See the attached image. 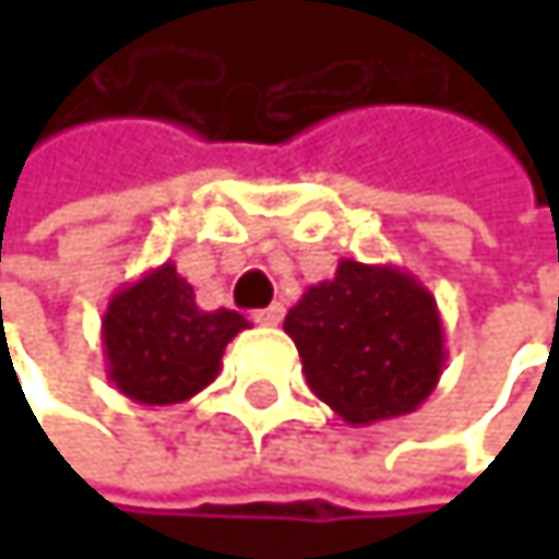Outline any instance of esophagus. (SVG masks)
<instances>
[{
    "instance_id": "1",
    "label": "esophagus",
    "mask_w": 559,
    "mask_h": 559,
    "mask_svg": "<svg viewBox=\"0 0 559 559\" xmlns=\"http://www.w3.org/2000/svg\"><path fill=\"white\" fill-rule=\"evenodd\" d=\"M281 317H284V307H281V304L262 307V310H255V313H252V320H255L259 326H278Z\"/></svg>"
}]
</instances>
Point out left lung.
Here are the masks:
<instances>
[{
	"instance_id": "1",
	"label": "left lung",
	"mask_w": 559,
	"mask_h": 559,
	"mask_svg": "<svg viewBox=\"0 0 559 559\" xmlns=\"http://www.w3.org/2000/svg\"><path fill=\"white\" fill-rule=\"evenodd\" d=\"M284 333L310 391L353 427L417 411L447 362L433 294L397 265L340 259L333 278L287 310Z\"/></svg>"
}]
</instances>
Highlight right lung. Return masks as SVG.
Wrapping results in <instances>:
<instances>
[{
    "instance_id": "right-lung-1",
    "label": "right lung",
    "mask_w": 559,
    "mask_h": 559,
    "mask_svg": "<svg viewBox=\"0 0 559 559\" xmlns=\"http://www.w3.org/2000/svg\"><path fill=\"white\" fill-rule=\"evenodd\" d=\"M242 330V313L203 310L177 265L165 262L112 294L103 313L106 376L135 404H180L219 376L223 353Z\"/></svg>"
}]
</instances>
